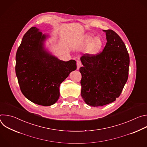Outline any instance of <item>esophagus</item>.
Returning a JSON list of instances; mask_svg holds the SVG:
<instances>
[{
  "instance_id": "obj_1",
  "label": "esophagus",
  "mask_w": 147,
  "mask_h": 147,
  "mask_svg": "<svg viewBox=\"0 0 147 147\" xmlns=\"http://www.w3.org/2000/svg\"><path fill=\"white\" fill-rule=\"evenodd\" d=\"M82 64H81V62L80 60H78L77 61V70H79V69L80 68V67L81 66Z\"/></svg>"
}]
</instances>
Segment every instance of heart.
<instances>
[{
  "label": "heart",
  "mask_w": 147,
  "mask_h": 147,
  "mask_svg": "<svg viewBox=\"0 0 147 147\" xmlns=\"http://www.w3.org/2000/svg\"><path fill=\"white\" fill-rule=\"evenodd\" d=\"M102 40L99 37L94 38V36L91 34H86L81 41V45L83 47H88V51L90 54H96L100 49L102 46Z\"/></svg>",
  "instance_id": "obj_1"
}]
</instances>
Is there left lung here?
<instances>
[{
  "mask_svg": "<svg viewBox=\"0 0 147 147\" xmlns=\"http://www.w3.org/2000/svg\"><path fill=\"white\" fill-rule=\"evenodd\" d=\"M107 42L103 51L84 54L80 60L81 96L89 106L105 105L116 100L129 76L130 57L121 38L113 30H103Z\"/></svg>",
  "mask_w": 147,
  "mask_h": 147,
  "instance_id": "8db88e82",
  "label": "left lung"
}]
</instances>
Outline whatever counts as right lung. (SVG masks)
Instances as JSON below:
<instances>
[{"label": "right lung", "instance_id": "right-lung-1", "mask_svg": "<svg viewBox=\"0 0 147 147\" xmlns=\"http://www.w3.org/2000/svg\"><path fill=\"white\" fill-rule=\"evenodd\" d=\"M48 36L31 27L24 35L16 56L21 91L32 102L44 107L57 102L60 84L77 69L74 60H60L45 49Z\"/></svg>", "mask_w": 147, "mask_h": 147}]
</instances>
